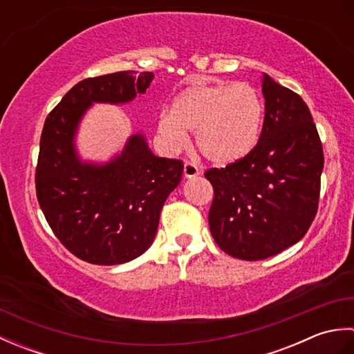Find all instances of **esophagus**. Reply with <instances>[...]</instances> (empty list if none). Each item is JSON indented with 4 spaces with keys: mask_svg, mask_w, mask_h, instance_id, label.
<instances>
[{
    "mask_svg": "<svg viewBox=\"0 0 354 354\" xmlns=\"http://www.w3.org/2000/svg\"><path fill=\"white\" fill-rule=\"evenodd\" d=\"M199 173L201 171H199L196 164H193L190 161H187L184 164V178H194V176H198Z\"/></svg>",
    "mask_w": 354,
    "mask_h": 354,
    "instance_id": "1",
    "label": "esophagus"
}]
</instances>
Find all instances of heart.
Returning a JSON list of instances; mask_svg holds the SVG:
<instances>
[{"mask_svg":"<svg viewBox=\"0 0 354 354\" xmlns=\"http://www.w3.org/2000/svg\"><path fill=\"white\" fill-rule=\"evenodd\" d=\"M265 100L245 82L198 84L178 97L170 114H162L158 132L171 150L183 147L194 132L201 155L209 162L227 165L250 155L265 123Z\"/></svg>","mask_w":354,"mask_h":354,"instance_id":"obj_1","label":"heart"}]
</instances>
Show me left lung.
Wrapping results in <instances>:
<instances>
[{"mask_svg": "<svg viewBox=\"0 0 354 354\" xmlns=\"http://www.w3.org/2000/svg\"><path fill=\"white\" fill-rule=\"evenodd\" d=\"M265 123L250 155L205 178L214 189L209 231L240 260H265L301 240L318 212L324 153L309 108L263 76Z\"/></svg>", "mask_w": 354, "mask_h": 354, "instance_id": "1", "label": "left lung"}]
</instances>
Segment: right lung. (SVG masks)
<instances>
[{"mask_svg":"<svg viewBox=\"0 0 354 354\" xmlns=\"http://www.w3.org/2000/svg\"><path fill=\"white\" fill-rule=\"evenodd\" d=\"M152 79L147 71H118L82 80L44 123L37 202L61 243L93 265H122L147 251L164 202L183 178V161L153 155L142 133L132 135L106 164L84 162L74 145L93 103H129Z\"/></svg>","mask_w":354,"mask_h":354,"instance_id":"add662e5","label":"right lung"}]
</instances>
